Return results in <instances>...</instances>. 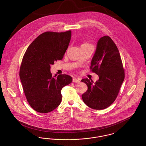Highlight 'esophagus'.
<instances>
[{
  "label": "esophagus",
  "instance_id": "obj_1",
  "mask_svg": "<svg viewBox=\"0 0 146 146\" xmlns=\"http://www.w3.org/2000/svg\"><path fill=\"white\" fill-rule=\"evenodd\" d=\"M73 83H79L80 82V80L79 78H73Z\"/></svg>",
  "mask_w": 146,
  "mask_h": 146
}]
</instances>
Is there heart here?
I'll list each match as a JSON object with an SVG mask.
<instances>
[{"label":"heart","mask_w":146,"mask_h":146,"mask_svg":"<svg viewBox=\"0 0 146 146\" xmlns=\"http://www.w3.org/2000/svg\"><path fill=\"white\" fill-rule=\"evenodd\" d=\"M84 44H88V43H84L83 44H82V45H84Z\"/></svg>","instance_id":"obj_1"}]
</instances>
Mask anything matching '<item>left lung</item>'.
I'll return each instance as SVG.
<instances>
[{"label":"left lung","mask_w":146,"mask_h":146,"mask_svg":"<svg viewBox=\"0 0 146 146\" xmlns=\"http://www.w3.org/2000/svg\"><path fill=\"white\" fill-rule=\"evenodd\" d=\"M90 68L99 79L95 83L88 78L82 80L88 86V90L82 95L83 100L92 109L104 110L115 100L125 78L118 48L109 36L98 40Z\"/></svg>","instance_id":"left-lung-1"}]
</instances>
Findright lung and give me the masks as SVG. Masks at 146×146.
Wrapping results in <instances>:
<instances>
[{"instance_id": "obj_1", "label": "right lung", "mask_w": 146, "mask_h": 146, "mask_svg": "<svg viewBox=\"0 0 146 146\" xmlns=\"http://www.w3.org/2000/svg\"><path fill=\"white\" fill-rule=\"evenodd\" d=\"M71 31L46 32L35 39L22 58L20 78L30 106L41 113L56 109L61 102V90L72 82L71 76L60 74L56 78L50 65L61 60L68 48Z\"/></svg>"}]
</instances>
